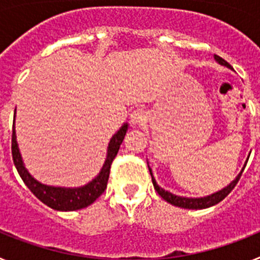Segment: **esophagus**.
Wrapping results in <instances>:
<instances>
[{
	"instance_id": "34e87169",
	"label": "esophagus",
	"mask_w": 260,
	"mask_h": 260,
	"mask_svg": "<svg viewBox=\"0 0 260 260\" xmlns=\"http://www.w3.org/2000/svg\"><path fill=\"white\" fill-rule=\"evenodd\" d=\"M130 118H132V122L133 125H143V123H146L147 121V113L144 112L143 109H137L134 110L132 113V116H130Z\"/></svg>"
}]
</instances>
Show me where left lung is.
Masks as SVG:
<instances>
[{
	"label": "left lung",
	"mask_w": 260,
	"mask_h": 260,
	"mask_svg": "<svg viewBox=\"0 0 260 260\" xmlns=\"http://www.w3.org/2000/svg\"><path fill=\"white\" fill-rule=\"evenodd\" d=\"M215 59L219 62V63H221V65L226 66V68H231V65H229L228 62L225 61L224 58H221V57L215 56ZM246 162H245V164H246ZM245 167H246V165H245ZM243 169H245V168H243ZM243 169L241 171V173L236 177V180H234L231 185L226 186L225 189L220 190V191L215 192V194L208 195V197H204V198H183V197H178V195H174L169 191H165L164 189H161V187H160V186L156 183L151 169H150V174H151V177H152V183H153V187H155V190L157 191V194L160 195L162 199H164V201L168 202V203L173 204V206H176V207L189 208V210H203V208L212 207V206L217 204L219 202H221L222 199H224L225 197H226V195H228L229 192H231L232 190L236 187L237 182L240 181L241 176H242Z\"/></svg>",
	"instance_id": "1"
}]
</instances>
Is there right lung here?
I'll list each match as a JSON object with an SVG mask.
<instances>
[{"label": "right lung", "instance_id": "1", "mask_svg": "<svg viewBox=\"0 0 260 260\" xmlns=\"http://www.w3.org/2000/svg\"><path fill=\"white\" fill-rule=\"evenodd\" d=\"M126 132H127V123L119 128L117 134L113 135L110 139L109 147H108V156L105 164L103 165L102 172L99 173L95 180H92L86 186L77 187V189H65V187H53V186L43 185L27 172L20 157L19 150H18L17 138H15V130L13 125V135H11V153H13L14 165L17 168L18 173L23 182L26 183L27 187L36 198L40 199L48 207L57 211H75L84 208L89 204H92L100 195L107 189L108 178L110 173V165L113 162L114 157L119 150V146L123 142Z\"/></svg>", "mask_w": 260, "mask_h": 260}]
</instances>
